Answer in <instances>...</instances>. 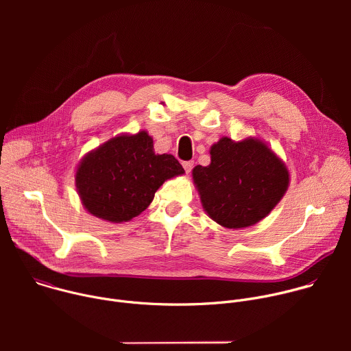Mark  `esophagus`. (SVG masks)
Listing matches in <instances>:
<instances>
[{"label":"esophagus","instance_id":"esophagus-1","mask_svg":"<svg viewBox=\"0 0 351 351\" xmlns=\"http://www.w3.org/2000/svg\"><path fill=\"white\" fill-rule=\"evenodd\" d=\"M193 167H194V162H193V161H186V162H183V168H184L186 173H190L191 169H193Z\"/></svg>","mask_w":351,"mask_h":351}]
</instances>
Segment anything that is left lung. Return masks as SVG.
<instances>
[{
  "label": "left lung",
  "mask_w": 351,
  "mask_h": 351,
  "mask_svg": "<svg viewBox=\"0 0 351 351\" xmlns=\"http://www.w3.org/2000/svg\"><path fill=\"white\" fill-rule=\"evenodd\" d=\"M211 162L193 169V182L208 217L241 229L264 219L285 195L290 175L285 162L257 137H222L211 145Z\"/></svg>",
  "instance_id": "obj_1"
}]
</instances>
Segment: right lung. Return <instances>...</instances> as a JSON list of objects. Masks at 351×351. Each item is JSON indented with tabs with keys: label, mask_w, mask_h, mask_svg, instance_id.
<instances>
[{
	"label": "right lung",
	"mask_w": 351,
	"mask_h": 351,
	"mask_svg": "<svg viewBox=\"0 0 351 351\" xmlns=\"http://www.w3.org/2000/svg\"><path fill=\"white\" fill-rule=\"evenodd\" d=\"M171 154H156L145 130L122 133L88 152L79 162L75 184L83 207L93 217L112 223L140 215L162 183L183 175Z\"/></svg>",
	"instance_id": "right-lung-1"
}]
</instances>
